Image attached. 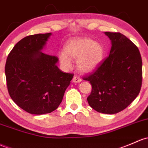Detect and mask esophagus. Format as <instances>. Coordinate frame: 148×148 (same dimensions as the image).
Here are the masks:
<instances>
[{
	"label": "esophagus",
	"instance_id": "obj_1",
	"mask_svg": "<svg viewBox=\"0 0 148 148\" xmlns=\"http://www.w3.org/2000/svg\"><path fill=\"white\" fill-rule=\"evenodd\" d=\"M72 82H74V83H79V82H82V79L78 76H74L72 79Z\"/></svg>",
	"mask_w": 148,
	"mask_h": 148
}]
</instances>
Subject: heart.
<instances>
[{
	"label": "heart",
	"mask_w": 148,
	"mask_h": 148,
	"mask_svg": "<svg viewBox=\"0 0 148 148\" xmlns=\"http://www.w3.org/2000/svg\"><path fill=\"white\" fill-rule=\"evenodd\" d=\"M103 58L102 47L99 42L88 38L71 40L65 47V52L60 54V61L66 69L71 66V60H77L79 71L88 72L94 70Z\"/></svg>",
	"instance_id": "b5f03b06"
}]
</instances>
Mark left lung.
<instances>
[{
  "mask_svg": "<svg viewBox=\"0 0 148 148\" xmlns=\"http://www.w3.org/2000/svg\"><path fill=\"white\" fill-rule=\"evenodd\" d=\"M111 40L110 54L83 79L92 90L87 98L95 111L114 114L127 108L142 86V58L137 47L120 32H105Z\"/></svg>",
  "mask_w": 148,
  "mask_h": 148,
  "instance_id": "8db88e82",
  "label": "left lung"
}]
</instances>
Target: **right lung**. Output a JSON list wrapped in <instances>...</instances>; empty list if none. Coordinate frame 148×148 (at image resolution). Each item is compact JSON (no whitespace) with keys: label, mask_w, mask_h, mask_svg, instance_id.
I'll use <instances>...</instances> for the list:
<instances>
[{"label":"right lung","mask_w":148,"mask_h":148,"mask_svg":"<svg viewBox=\"0 0 148 148\" xmlns=\"http://www.w3.org/2000/svg\"><path fill=\"white\" fill-rule=\"evenodd\" d=\"M52 34L29 35L10 51L5 67L9 95L22 109L42 115L57 109L74 74L57 66V56L42 52Z\"/></svg>","instance_id":"right-lung-1"}]
</instances>
